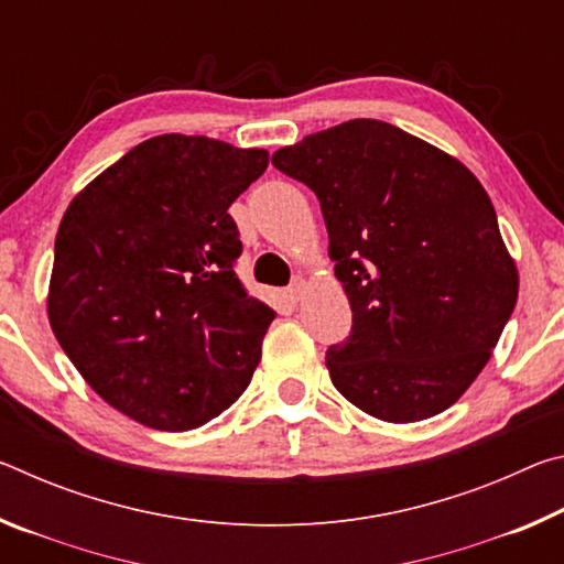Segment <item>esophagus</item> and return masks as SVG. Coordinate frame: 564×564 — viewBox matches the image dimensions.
Segmentation results:
<instances>
[{
	"mask_svg": "<svg viewBox=\"0 0 564 564\" xmlns=\"http://www.w3.org/2000/svg\"><path fill=\"white\" fill-rule=\"evenodd\" d=\"M303 291H305V279H293L291 281V285H289V299L291 301H301V295H303Z\"/></svg>",
	"mask_w": 564,
	"mask_h": 564,
	"instance_id": "esophagus-1",
	"label": "esophagus"
}]
</instances>
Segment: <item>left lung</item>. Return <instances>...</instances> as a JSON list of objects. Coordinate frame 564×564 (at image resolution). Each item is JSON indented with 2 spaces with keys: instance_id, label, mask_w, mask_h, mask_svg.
Wrapping results in <instances>:
<instances>
[{
  "instance_id": "obj_1",
  "label": "left lung",
  "mask_w": 564,
  "mask_h": 564,
  "mask_svg": "<svg viewBox=\"0 0 564 564\" xmlns=\"http://www.w3.org/2000/svg\"><path fill=\"white\" fill-rule=\"evenodd\" d=\"M271 164L318 196L350 301V336L326 352L333 386L388 423L443 413L518 303V269L480 181L378 119L311 133Z\"/></svg>"
}]
</instances>
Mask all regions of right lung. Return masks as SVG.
<instances>
[{
	"mask_svg": "<svg viewBox=\"0 0 564 564\" xmlns=\"http://www.w3.org/2000/svg\"><path fill=\"white\" fill-rule=\"evenodd\" d=\"M269 151L164 133L141 141L66 208L50 323L82 378L154 431L208 423L251 383L273 308L234 265L228 214Z\"/></svg>",
	"mask_w": 564,
	"mask_h": 564,
	"instance_id": "right-lung-1",
	"label": "right lung"
}]
</instances>
